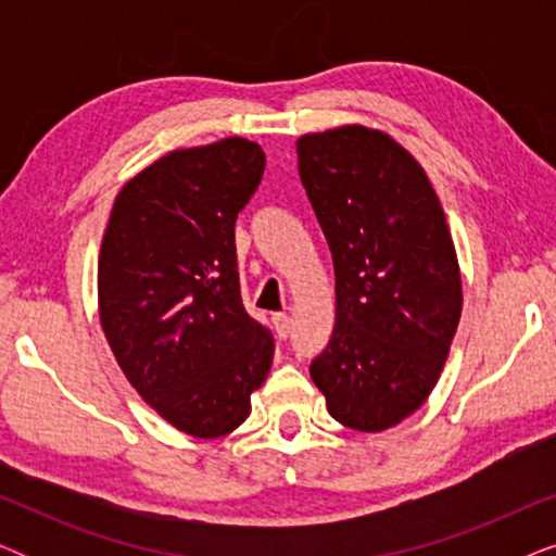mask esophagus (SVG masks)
Returning a JSON list of instances; mask_svg holds the SVG:
<instances>
[{"label": "esophagus", "instance_id": "esophagus-1", "mask_svg": "<svg viewBox=\"0 0 556 556\" xmlns=\"http://www.w3.org/2000/svg\"><path fill=\"white\" fill-rule=\"evenodd\" d=\"M273 326H276V333H278L280 339H288V337H291V326H293L291 316H286V314H276V316H273Z\"/></svg>", "mask_w": 556, "mask_h": 556}]
</instances>
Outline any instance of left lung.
<instances>
[{
    "instance_id": "left-lung-1",
    "label": "left lung",
    "mask_w": 556,
    "mask_h": 556,
    "mask_svg": "<svg viewBox=\"0 0 556 556\" xmlns=\"http://www.w3.org/2000/svg\"><path fill=\"white\" fill-rule=\"evenodd\" d=\"M295 151L337 276V324L311 379L333 420L382 432L428 400L458 329L445 212L415 156L377 128L306 134Z\"/></svg>"
}]
</instances>
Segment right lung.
Listing matches in <instances>:
<instances>
[{
    "instance_id": "1",
    "label": "right lung",
    "mask_w": 556,
    "mask_h": 556,
    "mask_svg": "<svg viewBox=\"0 0 556 556\" xmlns=\"http://www.w3.org/2000/svg\"><path fill=\"white\" fill-rule=\"evenodd\" d=\"M255 141L177 149L128 179L98 255V314L136 392L192 438L250 415L273 337L240 299L235 219L263 179Z\"/></svg>"
}]
</instances>
